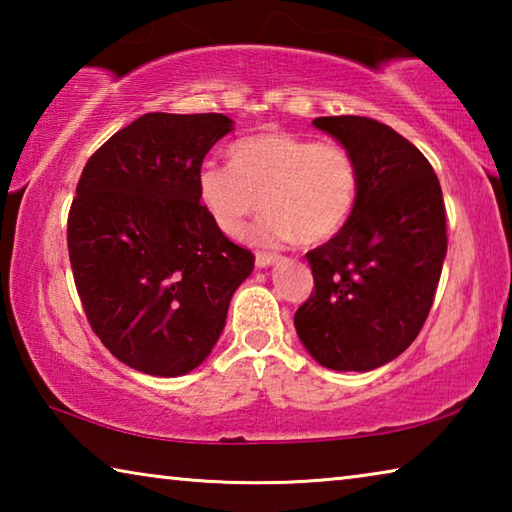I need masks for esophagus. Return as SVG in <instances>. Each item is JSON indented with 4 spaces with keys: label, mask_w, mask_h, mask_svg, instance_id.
Masks as SVG:
<instances>
[{
    "label": "esophagus",
    "mask_w": 512,
    "mask_h": 512,
    "mask_svg": "<svg viewBox=\"0 0 512 512\" xmlns=\"http://www.w3.org/2000/svg\"><path fill=\"white\" fill-rule=\"evenodd\" d=\"M277 259H280V255H275V253H257V257H255V264H257L259 268H266V266L275 264Z\"/></svg>",
    "instance_id": "1"
}]
</instances>
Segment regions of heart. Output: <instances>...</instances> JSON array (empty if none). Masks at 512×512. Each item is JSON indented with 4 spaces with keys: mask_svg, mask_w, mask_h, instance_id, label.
Wrapping results in <instances>:
<instances>
[{
    "mask_svg": "<svg viewBox=\"0 0 512 512\" xmlns=\"http://www.w3.org/2000/svg\"><path fill=\"white\" fill-rule=\"evenodd\" d=\"M232 164H205L198 196L225 235L237 237L268 210L255 237L266 244L332 239L359 196V164L339 144L287 131H266L230 146Z\"/></svg>",
    "mask_w": 512,
    "mask_h": 512,
    "instance_id": "1",
    "label": "heart"
}]
</instances>
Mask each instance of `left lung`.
Masks as SVG:
<instances>
[{"label": "left lung", "mask_w": 512, "mask_h": 512, "mask_svg": "<svg viewBox=\"0 0 512 512\" xmlns=\"http://www.w3.org/2000/svg\"><path fill=\"white\" fill-rule=\"evenodd\" d=\"M359 164V196L339 235L307 253L314 291L293 323L320 366L368 372L409 348L447 255L445 203L429 160L370 117H318Z\"/></svg>", "instance_id": "left-lung-1"}]
</instances>
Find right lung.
Listing matches in <instances>:
<instances>
[{"mask_svg":"<svg viewBox=\"0 0 512 512\" xmlns=\"http://www.w3.org/2000/svg\"><path fill=\"white\" fill-rule=\"evenodd\" d=\"M232 131L219 112H146L85 164L67 216V248L92 332L153 377L201 366L230 298L255 266L198 196L207 151Z\"/></svg>","mask_w":512,"mask_h":512,"instance_id":"obj_1","label":"right lung"}]
</instances>
